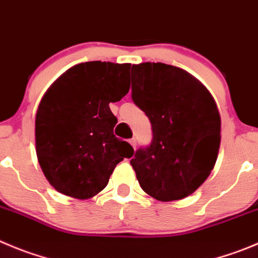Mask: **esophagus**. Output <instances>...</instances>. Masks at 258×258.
Returning <instances> with one entry per match:
<instances>
[{
	"label": "esophagus",
	"mask_w": 258,
	"mask_h": 258,
	"mask_svg": "<svg viewBox=\"0 0 258 258\" xmlns=\"http://www.w3.org/2000/svg\"><path fill=\"white\" fill-rule=\"evenodd\" d=\"M128 143L131 144V146H132V148H134V149H136V139H131V140H130Z\"/></svg>",
	"instance_id": "34e87169"
}]
</instances>
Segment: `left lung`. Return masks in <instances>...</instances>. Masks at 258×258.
Listing matches in <instances>:
<instances>
[{"mask_svg": "<svg viewBox=\"0 0 258 258\" xmlns=\"http://www.w3.org/2000/svg\"><path fill=\"white\" fill-rule=\"evenodd\" d=\"M132 100L151 123L150 146L131 159L141 188L159 201L194 194L210 175L220 146V114L213 95L179 67L132 64Z\"/></svg>", "mask_w": 258, "mask_h": 258, "instance_id": "obj_1", "label": "left lung"}]
</instances>
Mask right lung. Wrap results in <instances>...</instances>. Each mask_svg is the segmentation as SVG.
<instances>
[{
    "mask_svg": "<svg viewBox=\"0 0 258 258\" xmlns=\"http://www.w3.org/2000/svg\"><path fill=\"white\" fill-rule=\"evenodd\" d=\"M130 69V63H79L43 95L35 117L38 162L61 194L95 196L115 165L134 155L132 146L113 134L117 118L109 108L128 93Z\"/></svg>",
    "mask_w": 258,
    "mask_h": 258,
    "instance_id": "add662e5",
    "label": "right lung"
}]
</instances>
